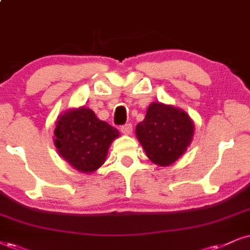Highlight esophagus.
<instances>
[{
	"instance_id": "esophagus-1",
	"label": "esophagus",
	"mask_w": 250,
	"mask_h": 250,
	"mask_svg": "<svg viewBox=\"0 0 250 250\" xmlns=\"http://www.w3.org/2000/svg\"><path fill=\"white\" fill-rule=\"evenodd\" d=\"M132 130H133V126H132V124H125L120 127L122 133H124L126 135H130L132 133Z\"/></svg>"
}]
</instances>
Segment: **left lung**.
Wrapping results in <instances>:
<instances>
[{
    "instance_id": "1",
    "label": "left lung",
    "mask_w": 250,
    "mask_h": 250,
    "mask_svg": "<svg viewBox=\"0 0 250 250\" xmlns=\"http://www.w3.org/2000/svg\"><path fill=\"white\" fill-rule=\"evenodd\" d=\"M135 134L147 158L155 165L168 167L192 143L195 124L180 107L153 102L147 107L145 119L135 127Z\"/></svg>"
}]
</instances>
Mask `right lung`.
Instances as JSON below:
<instances>
[{
	"instance_id": "add662e5",
	"label": "right lung",
	"mask_w": 250,
	"mask_h": 250,
	"mask_svg": "<svg viewBox=\"0 0 250 250\" xmlns=\"http://www.w3.org/2000/svg\"><path fill=\"white\" fill-rule=\"evenodd\" d=\"M118 137L117 128L83 105L58 116L53 138L61 158L78 171L90 174L105 162L110 145Z\"/></svg>"
}]
</instances>
